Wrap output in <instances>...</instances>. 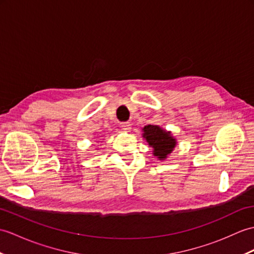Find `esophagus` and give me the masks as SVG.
Masks as SVG:
<instances>
[{
    "label": "esophagus",
    "instance_id": "obj_1",
    "mask_svg": "<svg viewBox=\"0 0 254 254\" xmlns=\"http://www.w3.org/2000/svg\"><path fill=\"white\" fill-rule=\"evenodd\" d=\"M121 128L123 129V131H126V132H129V129H131V125H129L128 122H123V123H121Z\"/></svg>",
    "mask_w": 254,
    "mask_h": 254
}]
</instances>
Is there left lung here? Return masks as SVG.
I'll return each mask as SVG.
<instances>
[{
	"label": "left lung",
	"instance_id": "1",
	"mask_svg": "<svg viewBox=\"0 0 254 254\" xmlns=\"http://www.w3.org/2000/svg\"><path fill=\"white\" fill-rule=\"evenodd\" d=\"M141 131L147 144L152 147V155L160 161L166 160L178 144V140L173 136L172 132L167 131L159 126H145Z\"/></svg>",
	"mask_w": 254,
	"mask_h": 254
}]
</instances>
